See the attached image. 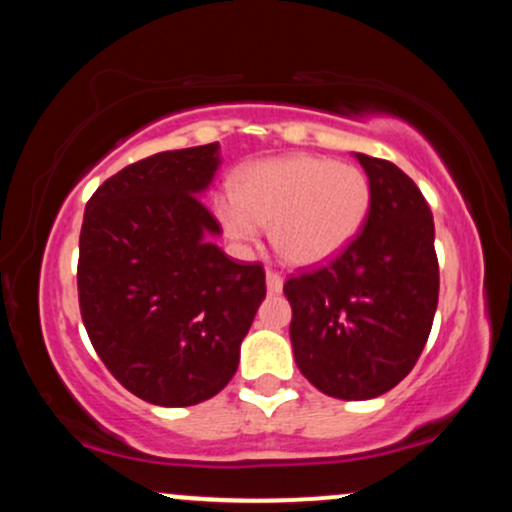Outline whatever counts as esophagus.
<instances>
[{
	"instance_id": "1",
	"label": "esophagus",
	"mask_w": 512,
	"mask_h": 512,
	"mask_svg": "<svg viewBox=\"0 0 512 512\" xmlns=\"http://www.w3.org/2000/svg\"><path fill=\"white\" fill-rule=\"evenodd\" d=\"M267 289L272 293H279L284 289V276H281V272H276V269H267Z\"/></svg>"
}]
</instances>
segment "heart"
Instances as JSON below:
<instances>
[{"label": "heart", "mask_w": 512, "mask_h": 512, "mask_svg": "<svg viewBox=\"0 0 512 512\" xmlns=\"http://www.w3.org/2000/svg\"><path fill=\"white\" fill-rule=\"evenodd\" d=\"M373 187L354 163L293 154L245 168L233 185V199L216 204L231 238H257L269 226V240L291 264H322L354 243L366 226Z\"/></svg>", "instance_id": "1"}]
</instances>
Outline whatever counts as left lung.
<instances>
[{
    "mask_svg": "<svg viewBox=\"0 0 512 512\" xmlns=\"http://www.w3.org/2000/svg\"><path fill=\"white\" fill-rule=\"evenodd\" d=\"M373 187L354 243L284 284L296 366L337 399H373L409 375L438 308L436 228L416 182L385 158L356 154Z\"/></svg>",
    "mask_w": 512,
    "mask_h": 512,
    "instance_id": "1",
    "label": "left lung"
}]
</instances>
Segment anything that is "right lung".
I'll return each instance as SVG.
<instances>
[{"mask_svg":"<svg viewBox=\"0 0 512 512\" xmlns=\"http://www.w3.org/2000/svg\"><path fill=\"white\" fill-rule=\"evenodd\" d=\"M216 166L219 142L142 158L93 192L81 223L88 339L117 383L158 407H190L228 385L267 296L260 262L209 243L221 223L199 192Z\"/></svg>","mask_w":512,"mask_h":512,"instance_id":"1","label":"right lung"}]
</instances>
